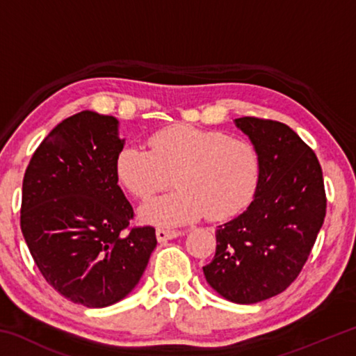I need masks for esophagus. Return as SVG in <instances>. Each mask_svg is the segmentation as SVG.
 <instances>
[{
  "label": "esophagus",
  "instance_id": "obj_1",
  "mask_svg": "<svg viewBox=\"0 0 356 356\" xmlns=\"http://www.w3.org/2000/svg\"><path fill=\"white\" fill-rule=\"evenodd\" d=\"M182 231H171V229L160 227L156 229V240H159V242H168V240L176 238L179 236H182Z\"/></svg>",
  "mask_w": 356,
  "mask_h": 356
}]
</instances>
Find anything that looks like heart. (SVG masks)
<instances>
[{"label": "heart", "mask_w": 356, "mask_h": 356, "mask_svg": "<svg viewBox=\"0 0 356 356\" xmlns=\"http://www.w3.org/2000/svg\"><path fill=\"white\" fill-rule=\"evenodd\" d=\"M150 149L125 146L116 174L141 201L170 188L179 190L141 209V218L179 226L206 215L226 220L250 206L261 177V160L251 143L218 130L174 125L150 136Z\"/></svg>", "instance_id": "obj_1"}]
</instances>
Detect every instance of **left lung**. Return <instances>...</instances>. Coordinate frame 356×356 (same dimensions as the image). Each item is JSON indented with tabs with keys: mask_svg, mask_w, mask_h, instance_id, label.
<instances>
[{
	"mask_svg": "<svg viewBox=\"0 0 356 356\" xmlns=\"http://www.w3.org/2000/svg\"><path fill=\"white\" fill-rule=\"evenodd\" d=\"M261 160L248 209L216 229V251L204 275L221 297L251 305L284 292L297 280L327 213L322 168L289 125L238 118Z\"/></svg>",
	"mask_w": 356,
	"mask_h": 356,
	"instance_id": "obj_1",
	"label": "left lung"
}]
</instances>
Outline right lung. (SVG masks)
I'll return each instance as SVG.
<instances>
[{
	"instance_id": "1",
	"label": "right lung",
	"mask_w": 356,
	"mask_h": 356,
	"mask_svg": "<svg viewBox=\"0 0 356 356\" xmlns=\"http://www.w3.org/2000/svg\"><path fill=\"white\" fill-rule=\"evenodd\" d=\"M118 119L81 111L58 124L23 177L20 227L42 276L63 297L105 308L134 291L156 246L152 226L130 227L118 185Z\"/></svg>"
}]
</instances>
